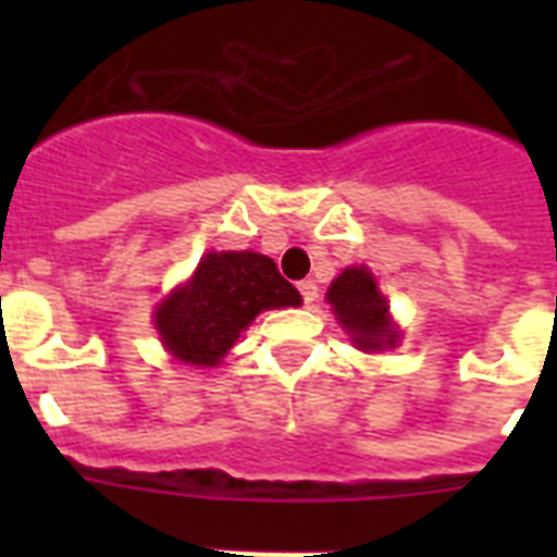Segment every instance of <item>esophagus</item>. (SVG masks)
<instances>
[{
    "label": "esophagus",
    "instance_id": "1",
    "mask_svg": "<svg viewBox=\"0 0 557 557\" xmlns=\"http://www.w3.org/2000/svg\"><path fill=\"white\" fill-rule=\"evenodd\" d=\"M297 292L304 297V304H314V300H318V283H314V280H300V283H297Z\"/></svg>",
    "mask_w": 557,
    "mask_h": 557
}]
</instances>
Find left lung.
Instances as JSON below:
<instances>
[{
	"label": "left lung",
	"instance_id": "1",
	"mask_svg": "<svg viewBox=\"0 0 557 557\" xmlns=\"http://www.w3.org/2000/svg\"><path fill=\"white\" fill-rule=\"evenodd\" d=\"M326 300L332 304L344 330L352 335V344L358 349H384L396 347V330L387 321V300L375 286V280L367 269L341 271L326 292Z\"/></svg>",
	"mask_w": 557,
	"mask_h": 557
}]
</instances>
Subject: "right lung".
Here are the masks:
<instances>
[{"label":"right lung","mask_w":557,"mask_h":557,"mask_svg":"<svg viewBox=\"0 0 557 557\" xmlns=\"http://www.w3.org/2000/svg\"><path fill=\"white\" fill-rule=\"evenodd\" d=\"M283 306H300V295L265 253H208L190 283L159 306L156 330L178 361L213 367L262 309Z\"/></svg>","instance_id":"1"}]
</instances>
